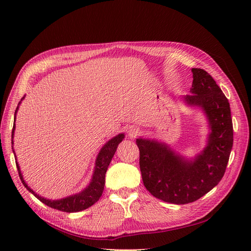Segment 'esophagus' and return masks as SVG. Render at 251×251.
<instances>
[{
	"label": "esophagus",
	"instance_id": "obj_1",
	"mask_svg": "<svg viewBox=\"0 0 251 251\" xmlns=\"http://www.w3.org/2000/svg\"><path fill=\"white\" fill-rule=\"evenodd\" d=\"M139 133H140L139 128L136 127V126H130V127H128V130H127L128 137H131V138L136 137V136L139 135Z\"/></svg>",
	"mask_w": 251,
	"mask_h": 251
}]
</instances>
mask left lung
Returning a JSON list of instances; mask_svg holds the SVG:
<instances>
[{
  "instance_id": "obj_1",
  "label": "left lung",
  "mask_w": 251,
  "mask_h": 251,
  "mask_svg": "<svg viewBox=\"0 0 251 251\" xmlns=\"http://www.w3.org/2000/svg\"><path fill=\"white\" fill-rule=\"evenodd\" d=\"M192 72L189 95L181 100L205 115L209 128L206 146L191 158L165 142L144 137L136 139L144 186L155 198L174 204L198 200L221 181L233 143L228 100L206 71L193 68Z\"/></svg>"
}]
</instances>
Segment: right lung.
Segmentation results:
<instances>
[{
  "mask_svg": "<svg viewBox=\"0 0 251 251\" xmlns=\"http://www.w3.org/2000/svg\"><path fill=\"white\" fill-rule=\"evenodd\" d=\"M24 98H25V96L23 97L21 101L19 102L16 113H14V124H13L12 135H11L12 151L14 154V158H16L17 168H18L20 178L23 182V184H24V186L28 189V191L31 193L34 197H36V198L39 199L41 202L46 204L47 206H49L51 208L58 209V210L66 211V212H76V211H81L83 209H87L90 206H92L94 203H96L98 200H100V198L102 195L104 183H105V173H107V170L109 168L110 162L112 160L114 154H115V151L117 150L118 144L125 138V134L120 133L116 136H114L113 138H111L109 141L105 142L104 146L100 149V153H98V155L96 157V160H95L92 178H91L89 184L85 188H83L81 192L65 197V198H62V199H57V200L47 199V198H45V197H42L39 194H36L31 187L28 186L26 181L24 180V177H23V174L21 172L20 165L17 160V155H16V153H14V150H13V137H14V130H16L17 113H18L20 104Z\"/></svg>",
  "mask_w": 251,
  "mask_h": 251,
  "instance_id": "right-lung-1",
  "label": "right lung"
}]
</instances>
